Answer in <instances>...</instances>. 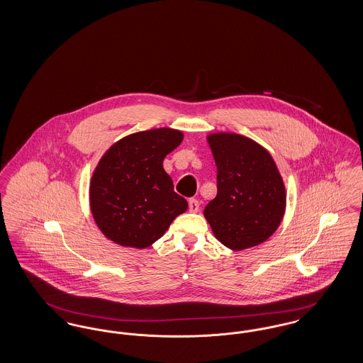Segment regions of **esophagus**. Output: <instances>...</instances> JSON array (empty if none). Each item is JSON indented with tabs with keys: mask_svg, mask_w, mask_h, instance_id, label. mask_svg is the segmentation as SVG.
Segmentation results:
<instances>
[{
	"mask_svg": "<svg viewBox=\"0 0 363 363\" xmlns=\"http://www.w3.org/2000/svg\"><path fill=\"white\" fill-rule=\"evenodd\" d=\"M189 211L190 212H197L199 211V208H200V203L196 200V199H189Z\"/></svg>",
	"mask_w": 363,
	"mask_h": 363,
	"instance_id": "esophagus-1",
	"label": "esophagus"
}]
</instances>
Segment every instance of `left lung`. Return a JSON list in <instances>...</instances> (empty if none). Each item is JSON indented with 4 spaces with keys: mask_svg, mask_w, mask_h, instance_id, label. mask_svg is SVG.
Instances as JSON below:
<instances>
[{
    "mask_svg": "<svg viewBox=\"0 0 363 363\" xmlns=\"http://www.w3.org/2000/svg\"><path fill=\"white\" fill-rule=\"evenodd\" d=\"M218 167V194L204 208L215 238L231 250L267 241L286 212V188L271 154L252 138L207 136Z\"/></svg>",
    "mask_w": 363,
    "mask_h": 363,
    "instance_id": "1",
    "label": "left lung"
}]
</instances>
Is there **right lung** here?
Masks as SVG:
<instances>
[{"mask_svg":"<svg viewBox=\"0 0 363 363\" xmlns=\"http://www.w3.org/2000/svg\"><path fill=\"white\" fill-rule=\"evenodd\" d=\"M182 140L177 129H150L122 138L104 152L91 177L89 208L106 238L145 249L188 209L163 169V159Z\"/></svg>","mask_w":363,"mask_h":363,"instance_id":"right-lung-1","label":"right lung"}]
</instances>
